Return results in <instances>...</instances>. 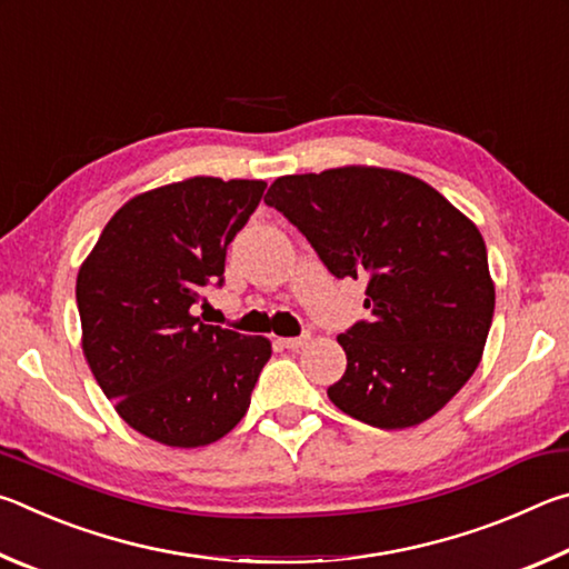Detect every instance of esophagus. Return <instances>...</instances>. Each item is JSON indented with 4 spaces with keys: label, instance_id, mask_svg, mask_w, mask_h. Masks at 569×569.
Wrapping results in <instances>:
<instances>
[{
    "label": "esophagus",
    "instance_id": "esophagus-1",
    "mask_svg": "<svg viewBox=\"0 0 569 569\" xmlns=\"http://www.w3.org/2000/svg\"><path fill=\"white\" fill-rule=\"evenodd\" d=\"M281 341L283 349H301V346L308 341V336H288V339H278Z\"/></svg>",
    "mask_w": 569,
    "mask_h": 569
}]
</instances>
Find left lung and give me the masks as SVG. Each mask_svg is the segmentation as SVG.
<instances>
[{
	"label": "left lung",
	"instance_id": "obj_1",
	"mask_svg": "<svg viewBox=\"0 0 569 569\" xmlns=\"http://www.w3.org/2000/svg\"><path fill=\"white\" fill-rule=\"evenodd\" d=\"M263 200L333 278L366 281L371 319L339 333L346 371L329 399L387 431L435 417L475 373L495 316L477 226L427 182L381 168L283 176Z\"/></svg>",
	"mask_w": 569,
	"mask_h": 569
}]
</instances>
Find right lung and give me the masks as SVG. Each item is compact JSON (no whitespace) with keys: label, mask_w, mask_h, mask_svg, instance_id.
Here are the masks:
<instances>
[{"label":"right lung","mask_w":569,"mask_h":569,"mask_svg":"<svg viewBox=\"0 0 569 569\" xmlns=\"http://www.w3.org/2000/svg\"><path fill=\"white\" fill-rule=\"evenodd\" d=\"M263 180L190 178L142 192L104 226L77 276L82 349L134 431L206 447L246 417L271 341L196 319Z\"/></svg>","instance_id":"add662e5"}]
</instances>
